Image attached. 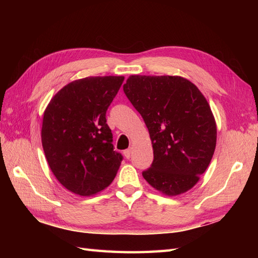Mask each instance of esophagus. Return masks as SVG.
<instances>
[{
  "instance_id": "obj_1",
  "label": "esophagus",
  "mask_w": 258,
  "mask_h": 258,
  "mask_svg": "<svg viewBox=\"0 0 258 258\" xmlns=\"http://www.w3.org/2000/svg\"><path fill=\"white\" fill-rule=\"evenodd\" d=\"M124 155L126 158H130L131 156H132V149H127L124 151Z\"/></svg>"
}]
</instances>
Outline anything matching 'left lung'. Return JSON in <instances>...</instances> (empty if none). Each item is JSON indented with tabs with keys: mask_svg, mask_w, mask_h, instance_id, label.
<instances>
[{
	"mask_svg": "<svg viewBox=\"0 0 258 258\" xmlns=\"http://www.w3.org/2000/svg\"><path fill=\"white\" fill-rule=\"evenodd\" d=\"M149 130L154 160L143 177L164 195L190 189L206 171L216 146L210 104L180 76L131 75L123 85Z\"/></svg>",
	"mask_w": 258,
	"mask_h": 258,
	"instance_id": "1",
	"label": "left lung"
}]
</instances>
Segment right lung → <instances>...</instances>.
Returning a JSON list of instances; mask_svg holds the SVG:
<instances>
[{
    "mask_svg": "<svg viewBox=\"0 0 258 258\" xmlns=\"http://www.w3.org/2000/svg\"><path fill=\"white\" fill-rule=\"evenodd\" d=\"M124 76H90L71 82L43 115L42 145L54 176L65 188L92 196L113 182L123 156L114 151L106 111Z\"/></svg>",
    "mask_w": 258,
    "mask_h": 258,
    "instance_id": "right-lung-1",
    "label": "right lung"
}]
</instances>
